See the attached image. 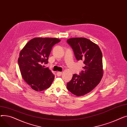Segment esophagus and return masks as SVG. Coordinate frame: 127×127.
I'll use <instances>...</instances> for the list:
<instances>
[{
	"label": "esophagus",
	"mask_w": 127,
	"mask_h": 127,
	"mask_svg": "<svg viewBox=\"0 0 127 127\" xmlns=\"http://www.w3.org/2000/svg\"><path fill=\"white\" fill-rule=\"evenodd\" d=\"M62 74V72H60V71H58L57 72V75L58 76V77H60L61 76Z\"/></svg>",
	"instance_id": "1"
}]
</instances>
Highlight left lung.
Masks as SVG:
<instances>
[{
	"instance_id": "1",
	"label": "left lung",
	"mask_w": 127,
	"mask_h": 127,
	"mask_svg": "<svg viewBox=\"0 0 127 127\" xmlns=\"http://www.w3.org/2000/svg\"><path fill=\"white\" fill-rule=\"evenodd\" d=\"M71 47L76 59L83 61L80 75H73L67 83V89L77 96H83L91 92L101 80L103 75L102 54L99 47L84 37L70 38L67 40Z\"/></svg>"
}]
</instances>
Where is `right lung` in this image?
<instances>
[{
	"mask_svg": "<svg viewBox=\"0 0 127 127\" xmlns=\"http://www.w3.org/2000/svg\"><path fill=\"white\" fill-rule=\"evenodd\" d=\"M60 41L57 38L35 37L30 40L20 52L18 63L22 76L34 91L49 88L54 80L51 70L44 68L42 64L48 63L52 47Z\"/></svg>",
	"mask_w": 127,
	"mask_h": 127,
	"instance_id": "obj_1",
	"label": "right lung"
}]
</instances>
